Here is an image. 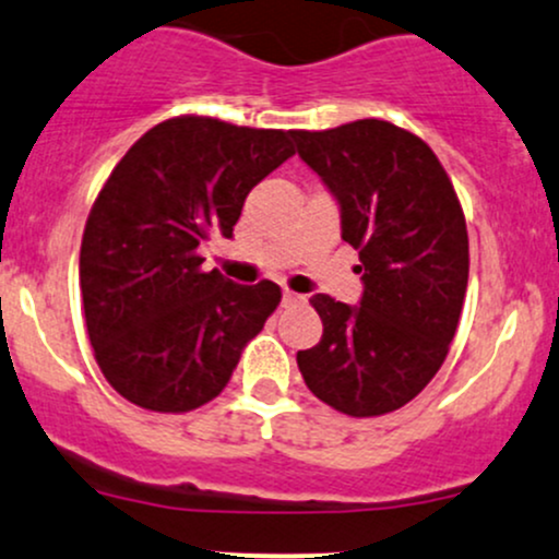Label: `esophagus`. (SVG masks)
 I'll use <instances>...</instances> for the list:
<instances>
[{
  "label": "esophagus",
  "instance_id": "34e87169",
  "mask_svg": "<svg viewBox=\"0 0 559 559\" xmlns=\"http://www.w3.org/2000/svg\"><path fill=\"white\" fill-rule=\"evenodd\" d=\"M300 300H304V296H298V293H293V290H285V293H282V304H285V306H290V304H300Z\"/></svg>",
  "mask_w": 559,
  "mask_h": 559
}]
</instances>
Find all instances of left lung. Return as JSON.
<instances>
[{"label":"left lung","mask_w":559,"mask_h":559,"mask_svg":"<svg viewBox=\"0 0 559 559\" xmlns=\"http://www.w3.org/2000/svg\"><path fill=\"white\" fill-rule=\"evenodd\" d=\"M293 136L341 203L364 280L359 309L311 298L324 332L298 350V369L332 409L388 415L436 378L454 341L469 274L465 213L436 153L396 123L364 118Z\"/></svg>","instance_id":"left-lung-1"}]
</instances>
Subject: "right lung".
I'll use <instances>...</instances> for the list:
<instances>
[{"mask_svg": "<svg viewBox=\"0 0 559 559\" xmlns=\"http://www.w3.org/2000/svg\"><path fill=\"white\" fill-rule=\"evenodd\" d=\"M290 134L168 118L99 190L81 240L84 319L105 380L131 404L163 415L209 404L280 306L274 282L203 272L200 246L231 237L248 192L296 153Z\"/></svg>", "mask_w": 559, "mask_h": 559, "instance_id": "obj_1", "label": "right lung"}]
</instances>
